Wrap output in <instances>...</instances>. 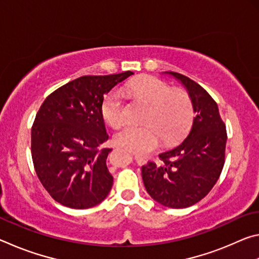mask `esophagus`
Instances as JSON below:
<instances>
[{
	"mask_svg": "<svg viewBox=\"0 0 259 259\" xmlns=\"http://www.w3.org/2000/svg\"><path fill=\"white\" fill-rule=\"evenodd\" d=\"M135 159H137V160H138V157H137V156H135Z\"/></svg>",
	"mask_w": 259,
	"mask_h": 259,
	"instance_id": "1",
	"label": "esophagus"
}]
</instances>
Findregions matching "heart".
Wrapping results in <instances>:
<instances>
[{"label": "heart", "mask_w": 259, "mask_h": 259, "mask_svg": "<svg viewBox=\"0 0 259 259\" xmlns=\"http://www.w3.org/2000/svg\"><path fill=\"white\" fill-rule=\"evenodd\" d=\"M124 90L150 104L144 119L145 125H126L114 136L116 145L137 154H147L159 145L175 143L190 128L193 104L185 91L171 89L165 82L153 76L142 77L126 84ZM104 120L112 128H120L126 121L123 91L119 88L105 96L102 103Z\"/></svg>", "instance_id": "1"}]
</instances>
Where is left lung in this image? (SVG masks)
I'll return each mask as SVG.
<instances>
[{"mask_svg":"<svg viewBox=\"0 0 259 259\" xmlns=\"http://www.w3.org/2000/svg\"><path fill=\"white\" fill-rule=\"evenodd\" d=\"M190 95L195 117L187 138L159 155L160 162L142 166L144 185L156 202L169 208H187L211 191L225 163L226 128L217 103L198 83L169 72Z\"/></svg>","mask_w":259,"mask_h":259,"instance_id":"left-lung-1","label":"left lung"}]
</instances>
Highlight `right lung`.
Segmentation results:
<instances>
[{
  "label": "right lung",
  "instance_id": "right-lung-1",
  "mask_svg": "<svg viewBox=\"0 0 259 259\" xmlns=\"http://www.w3.org/2000/svg\"><path fill=\"white\" fill-rule=\"evenodd\" d=\"M85 75L50 94L32 126L34 169L51 198L65 207L88 209L106 198L113 177L106 166L111 148L102 114L104 95L133 75Z\"/></svg>",
  "mask_w": 259,
  "mask_h": 259
}]
</instances>
